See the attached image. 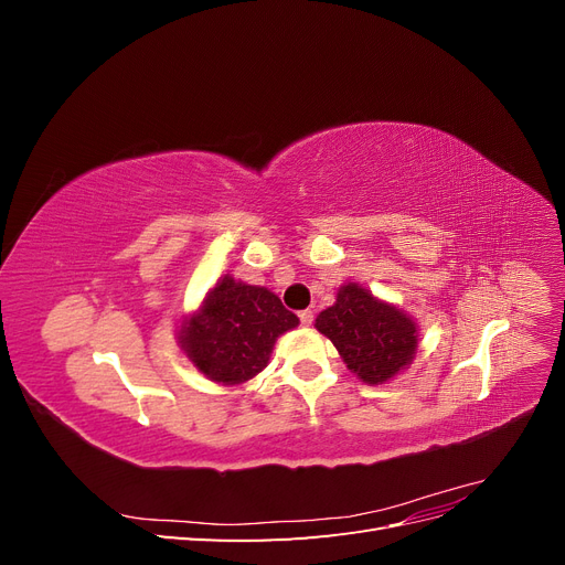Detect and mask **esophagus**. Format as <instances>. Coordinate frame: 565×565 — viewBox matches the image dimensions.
<instances>
[{"label":"esophagus","mask_w":565,"mask_h":565,"mask_svg":"<svg viewBox=\"0 0 565 565\" xmlns=\"http://www.w3.org/2000/svg\"><path fill=\"white\" fill-rule=\"evenodd\" d=\"M299 322L303 324V328H309V324H313V311H301L299 313Z\"/></svg>","instance_id":"34e87169"}]
</instances>
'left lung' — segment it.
<instances>
[{
  "label": "left lung",
  "mask_w": 565,
  "mask_h": 565,
  "mask_svg": "<svg viewBox=\"0 0 565 565\" xmlns=\"http://www.w3.org/2000/svg\"><path fill=\"white\" fill-rule=\"evenodd\" d=\"M316 328L365 384L393 380L413 363L417 351L415 320L355 282L339 287L337 301L320 311Z\"/></svg>",
  "instance_id": "8db88e82"
}]
</instances>
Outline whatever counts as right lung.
I'll use <instances>...</instances> for the list:
<instances>
[{
    "instance_id": "obj_1",
    "label": "right lung",
    "mask_w": 565,
    "mask_h": 565,
    "mask_svg": "<svg viewBox=\"0 0 565 565\" xmlns=\"http://www.w3.org/2000/svg\"><path fill=\"white\" fill-rule=\"evenodd\" d=\"M299 324L266 287L226 276L202 301L200 311L181 322L179 344L204 377L233 386L256 377L280 334Z\"/></svg>"
}]
</instances>
